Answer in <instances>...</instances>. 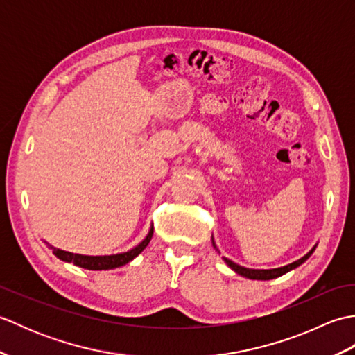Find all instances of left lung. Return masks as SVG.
Masks as SVG:
<instances>
[{"label": "left lung", "instance_id": "8db88e82", "mask_svg": "<svg viewBox=\"0 0 355 355\" xmlns=\"http://www.w3.org/2000/svg\"><path fill=\"white\" fill-rule=\"evenodd\" d=\"M215 245V244H214ZM315 248V247H314ZM314 248L311 252H308L304 258H300L299 261H296V262H293V263H288V266H285V267H279V268H271V270H252V268H245V267H241V266H238V263H235V262H232L230 259H225L224 258V261L227 262V266L232 268V270H235L238 275H241V276H244V277H248V279H258V281H268V279H275V277H279V276H282V275H285V273H288L290 270H293V268H296V267H299L300 263H304L308 258H310L311 256V253L314 252Z\"/></svg>", "mask_w": 355, "mask_h": 355}]
</instances>
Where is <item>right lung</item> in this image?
Listing matches in <instances>:
<instances>
[{"label":"right lung","instance_id":"right-lung-1","mask_svg":"<svg viewBox=\"0 0 355 355\" xmlns=\"http://www.w3.org/2000/svg\"><path fill=\"white\" fill-rule=\"evenodd\" d=\"M153 235H154V227H150L148 236L143 239L137 247H134L132 250L125 252V253H119V254H110V256H84V254H76V253L59 250V248H55L51 245H50V248L59 259H62L65 262H73L74 266H78V267L87 268V270H111V268L122 267V266H125V263L132 261L135 256H139L143 250H145L146 245L149 244L150 238H153Z\"/></svg>","mask_w":355,"mask_h":355}]
</instances>
